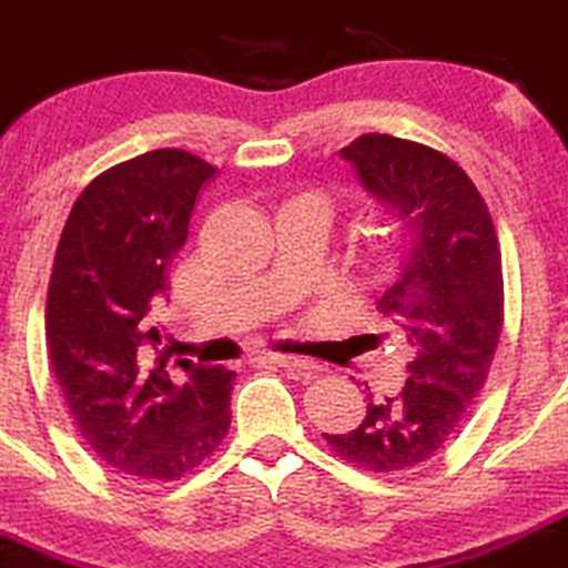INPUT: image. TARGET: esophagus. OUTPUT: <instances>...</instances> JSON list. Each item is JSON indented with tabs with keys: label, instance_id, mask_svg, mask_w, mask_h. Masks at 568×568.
<instances>
[{
	"label": "esophagus",
	"instance_id": "1",
	"mask_svg": "<svg viewBox=\"0 0 568 568\" xmlns=\"http://www.w3.org/2000/svg\"><path fill=\"white\" fill-rule=\"evenodd\" d=\"M263 357L272 363H277V366H283V368H294V372H300V374H313L318 368L316 363L307 361V357L285 355V352H263Z\"/></svg>",
	"mask_w": 568,
	"mask_h": 568
}]
</instances>
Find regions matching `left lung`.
Segmentation results:
<instances>
[{
	"mask_svg": "<svg viewBox=\"0 0 568 568\" xmlns=\"http://www.w3.org/2000/svg\"><path fill=\"white\" fill-rule=\"evenodd\" d=\"M341 158L399 224L396 266L377 307L413 349L407 383L374 399L349 433H324L333 453L366 471L430 460L480 394L503 333V257L480 191L442 152L368 132Z\"/></svg>",
	"mask_w": 568,
	"mask_h": 568,
	"instance_id": "1",
	"label": "left lung"
}]
</instances>
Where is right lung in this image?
<instances>
[{
    "instance_id": "1",
    "label": "right lung",
    "mask_w": 568,
    "mask_h": 568,
    "mask_svg": "<svg viewBox=\"0 0 568 568\" xmlns=\"http://www.w3.org/2000/svg\"><path fill=\"white\" fill-rule=\"evenodd\" d=\"M216 169L155 150L99 174L60 235L47 296V349L88 447L138 480H178L222 444L235 372L174 361L155 313Z\"/></svg>"
}]
</instances>
